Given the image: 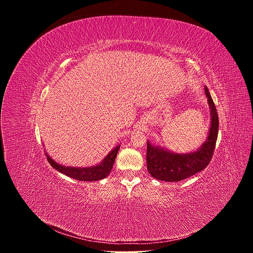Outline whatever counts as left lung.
I'll return each mask as SVG.
<instances>
[{
	"label": "left lung",
	"instance_id": "obj_1",
	"mask_svg": "<svg viewBox=\"0 0 253 253\" xmlns=\"http://www.w3.org/2000/svg\"><path fill=\"white\" fill-rule=\"evenodd\" d=\"M204 90L211 114L206 141L196 151L186 154L170 152L159 146H153L147 141V169L152 177L166 182H177L202 171L209 164L215 150L219 122L215 104L207 87Z\"/></svg>",
	"mask_w": 253,
	"mask_h": 253
}]
</instances>
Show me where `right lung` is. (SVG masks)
<instances>
[{
	"label": "right lung",
	"mask_w": 253,
	"mask_h": 253,
	"mask_svg": "<svg viewBox=\"0 0 253 253\" xmlns=\"http://www.w3.org/2000/svg\"><path fill=\"white\" fill-rule=\"evenodd\" d=\"M120 149V145L116 146L109 154H108L100 164L96 166L91 167H66L61 164H58L56 161H54L47 153V160L51 164L53 168L58 170L59 172L71 177L76 180H80V181H97V180H101L108 176L112 170V167L114 165L115 158L117 156V153Z\"/></svg>",
	"instance_id": "obj_1"
}]
</instances>
